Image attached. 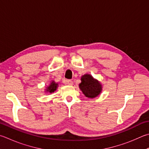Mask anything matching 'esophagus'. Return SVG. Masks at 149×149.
Here are the masks:
<instances>
[{"label":"esophagus","instance_id":"1","mask_svg":"<svg viewBox=\"0 0 149 149\" xmlns=\"http://www.w3.org/2000/svg\"><path fill=\"white\" fill-rule=\"evenodd\" d=\"M64 83L67 84L68 85H70V86H72V85H73V84H74L73 83L72 81H71V80H64Z\"/></svg>","mask_w":149,"mask_h":149}]
</instances>
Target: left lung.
I'll return each mask as SVG.
<instances>
[{"label":"left lung","instance_id":"8db88e82","mask_svg":"<svg viewBox=\"0 0 149 149\" xmlns=\"http://www.w3.org/2000/svg\"><path fill=\"white\" fill-rule=\"evenodd\" d=\"M81 83L79 86L84 95L86 98H94L100 94L102 91V85L98 80L92 76L91 74H86L81 77Z\"/></svg>","mask_w":149,"mask_h":149}]
</instances>
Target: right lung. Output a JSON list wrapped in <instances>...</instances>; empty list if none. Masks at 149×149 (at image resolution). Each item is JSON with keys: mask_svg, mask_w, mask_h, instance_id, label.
<instances>
[{"mask_svg": "<svg viewBox=\"0 0 149 149\" xmlns=\"http://www.w3.org/2000/svg\"><path fill=\"white\" fill-rule=\"evenodd\" d=\"M58 86V83H56L55 81L52 80L51 81L50 84L48 86H47V87L45 89V92L47 93H49L51 94L54 93V92L56 91Z\"/></svg>", "mask_w": 149, "mask_h": 149, "instance_id": "obj_1", "label": "right lung"}]
</instances>
